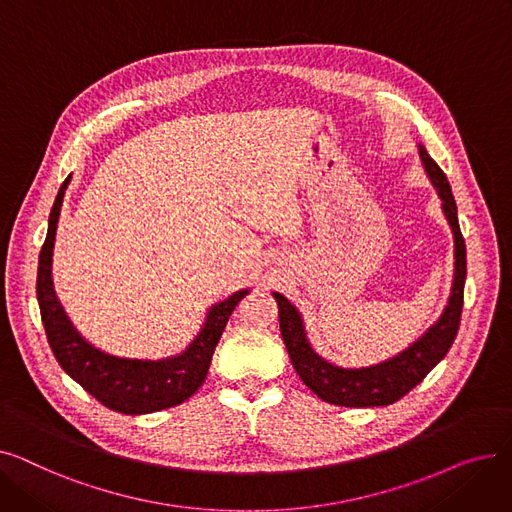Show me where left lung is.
<instances>
[{
    "label": "left lung",
    "instance_id": "1",
    "mask_svg": "<svg viewBox=\"0 0 512 512\" xmlns=\"http://www.w3.org/2000/svg\"><path fill=\"white\" fill-rule=\"evenodd\" d=\"M419 157L423 161L429 180H432L442 199L444 215L454 234V282L450 301L436 326L429 328L425 336H421L413 346L407 348V351H402L390 361L361 369H342L324 361L313 351L305 338L299 311L294 309L280 292H274L280 311V332L292 367L299 373L303 384L321 400L330 402V405L351 409L392 405V402L400 400L419 382H423L425 375L446 357L456 338V332H459L467 278L465 238L461 234L459 215H456V203L446 174L421 145Z\"/></svg>",
    "mask_w": 512,
    "mask_h": 512
}]
</instances>
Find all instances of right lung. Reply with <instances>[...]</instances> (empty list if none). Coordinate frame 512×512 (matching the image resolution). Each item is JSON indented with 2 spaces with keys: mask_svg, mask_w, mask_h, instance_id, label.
I'll list each match as a JSON object with an SVG mask.
<instances>
[{
  "mask_svg": "<svg viewBox=\"0 0 512 512\" xmlns=\"http://www.w3.org/2000/svg\"><path fill=\"white\" fill-rule=\"evenodd\" d=\"M68 182L70 176L53 201L37 270V301L51 353L70 378L107 409L124 415H145L176 407L191 398L205 382L215 346L222 338L232 311L249 290H238L230 299L213 305L201 334L178 357L166 361H137L97 351L72 328L51 286L53 238H56L58 215Z\"/></svg>",
  "mask_w": 512,
  "mask_h": 512,
  "instance_id": "1",
  "label": "right lung"
}]
</instances>
